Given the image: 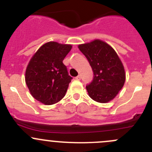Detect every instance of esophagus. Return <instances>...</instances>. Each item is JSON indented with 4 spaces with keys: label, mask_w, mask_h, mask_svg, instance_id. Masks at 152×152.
<instances>
[{
    "label": "esophagus",
    "mask_w": 152,
    "mask_h": 152,
    "mask_svg": "<svg viewBox=\"0 0 152 152\" xmlns=\"http://www.w3.org/2000/svg\"><path fill=\"white\" fill-rule=\"evenodd\" d=\"M75 79H77V80H80V79H81V76H80V75H79V76H76V77L75 78Z\"/></svg>",
    "instance_id": "esophagus-1"
}]
</instances>
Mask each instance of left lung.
Returning a JSON list of instances; mask_svg holds the SVG:
<instances>
[{
  "mask_svg": "<svg viewBox=\"0 0 152 152\" xmlns=\"http://www.w3.org/2000/svg\"><path fill=\"white\" fill-rule=\"evenodd\" d=\"M94 72V79L87 85L88 95L94 101L105 103L122 89L126 73L121 60L109 45L100 40L79 45Z\"/></svg>",
  "mask_w": 152,
  "mask_h": 152,
  "instance_id": "left-lung-1",
  "label": "left lung"
}]
</instances>
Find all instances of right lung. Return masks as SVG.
I'll return each instance as SVG.
<instances>
[{
	"instance_id": "1",
	"label": "right lung",
	"mask_w": 152,
	"mask_h": 152,
	"mask_svg": "<svg viewBox=\"0 0 152 152\" xmlns=\"http://www.w3.org/2000/svg\"><path fill=\"white\" fill-rule=\"evenodd\" d=\"M71 48L70 45L50 42L32 57L26 67L25 81L35 99L49 105L65 96L73 78L69 76L63 60Z\"/></svg>"
}]
</instances>
